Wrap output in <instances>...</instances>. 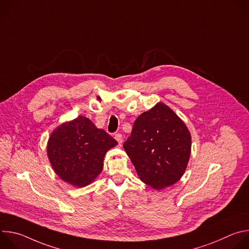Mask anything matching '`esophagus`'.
Listing matches in <instances>:
<instances>
[{"label": "esophagus", "mask_w": 249, "mask_h": 249, "mask_svg": "<svg viewBox=\"0 0 249 249\" xmlns=\"http://www.w3.org/2000/svg\"><path fill=\"white\" fill-rule=\"evenodd\" d=\"M114 138H115V140L118 142L119 144H121L122 142H123V137H122V135L121 134H115V136H114Z\"/></svg>", "instance_id": "obj_1"}]
</instances>
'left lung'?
Returning <instances> with one entry per match:
<instances>
[{
    "mask_svg": "<svg viewBox=\"0 0 249 249\" xmlns=\"http://www.w3.org/2000/svg\"><path fill=\"white\" fill-rule=\"evenodd\" d=\"M123 147L140 179L160 190L183 175L191 153V135L184 122L160 102L136 119Z\"/></svg>",
    "mask_w": 249,
    "mask_h": 249,
    "instance_id": "1",
    "label": "left lung"
}]
</instances>
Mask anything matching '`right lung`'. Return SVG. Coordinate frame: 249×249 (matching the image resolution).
Returning <instances> with one entry per match:
<instances>
[{
	"label": "right lung",
	"instance_id": "1",
	"mask_svg": "<svg viewBox=\"0 0 249 249\" xmlns=\"http://www.w3.org/2000/svg\"><path fill=\"white\" fill-rule=\"evenodd\" d=\"M117 142L87 117L63 123L50 135L47 155L61 179L77 187L91 183L103 168V159Z\"/></svg>",
	"mask_w": 249,
	"mask_h": 249
}]
</instances>
